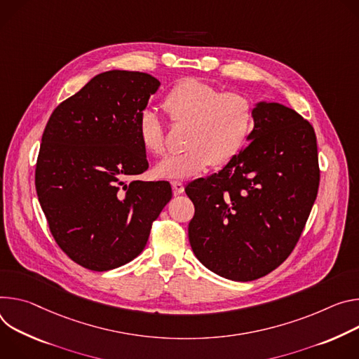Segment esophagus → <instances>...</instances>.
I'll use <instances>...</instances> for the list:
<instances>
[{"label": "esophagus", "mask_w": 359, "mask_h": 359, "mask_svg": "<svg viewBox=\"0 0 359 359\" xmlns=\"http://www.w3.org/2000/svg\"><path fill=\"white\" fill-rule=\"evenodd\" d=\"M171 187H172V192H174L175 195L184 192V184H182L181 181H172V182H171Z\"/></svg>", "instance_id": "1"}]
</instances>
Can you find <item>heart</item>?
Returning a JSON list of instances; mask_svg holds the SVG:
<instances>
[{"mask_svg":"<svg viewBox=\"0 0 359 359\" xmlns=\"http://www.w3.org/2000/svg\"><path fill=\"white\" fill-rule=\"evenodd\" d=\"M163 107L174 124H188V148L158 161L154 167L158 178H188L211 164H228L244 148L254 127V107L245 95L221 93L195 78L174 86L164 97ZM138 138L154 155L165 149L163 121L151 108L138 118Z\"/></svg>","mask_w":359,"mask_h":359,"instance_id":"obj_1","label":"heart"}]
</instances>
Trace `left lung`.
<instances>
[{
  "label": "left lung",
  "instance_id": "obj_1",
  "mask_svg": "<svg viewBox=\"0 0 359 359\" xmlns=\"http://www.w3.org/2000/svg\"><path fill=\"white\" fill-rule=\"evenodd\" d=\"M248 144L221 171L185 187L195 207L188 225L195 257L240 283L288 258L320 185L316 137L297 111L257 102Z\"/></svg>",
  "mask_w": 359,
  "mask_h": 359
}]
</instances>
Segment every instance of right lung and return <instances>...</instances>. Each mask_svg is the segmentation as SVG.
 Returning <instances> with one entry per match:
<instances>
[{
  "mask_svg": "<svg viewBox=\"0 0 359 359\" xmlns=\"http://www.w3.org/2000/svg\"><path fill=\"white\" fill-rule=\"evenodd\" d=\"M159 86L138 71L98 74L54 109L44 130L38 201L60 248L91 271L138 257L172 196L167 181H127L148 168L138 118Z\"/></svg>",
  "mask_w": 359,
  "mask_h": 359,
  "instance_id": "1",
  "label": "right lung"
}]
</instances>
